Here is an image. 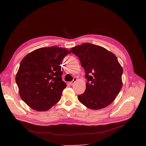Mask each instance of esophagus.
Returning <instances> with one entry per match:
<instances>
[{"label":"esophagus","mask_w":146,"mask_h":146,"mask_svg":"<svg viewBox=\"0 0 146 146\" xmlns=\"http://www.w3.org/2000/svg\"><path fill=\"white\" fill-rule=\"evenodd\" d=\"M77 78L76 77H74V78H73V81H70L69 83H70V85H73L74 83L77 81Z\"/></svg>","instance_id":"1"}]
</instances>
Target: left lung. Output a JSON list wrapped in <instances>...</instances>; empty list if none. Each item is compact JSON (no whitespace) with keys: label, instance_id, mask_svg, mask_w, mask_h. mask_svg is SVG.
I'll list each match as a JSON object with an SVG mask.
<instances>
[{"label":"left lung","instance_id":"8db88e82","mask_svg":"<svg viewBox=\"0 0 146 146\" xmlns=\"http://www.w3.org/2000/svg\"><path fill=\"white\" fill-rule=\"evenodd\" d=\"M70 51L79 58L87 80L86 91L78 95V100L92 110L110 105L122 86L123 70L116 56L89 43L73 47Z\"/></svg>","mask_w":146,"mask_h":146}]
</instances>
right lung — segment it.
Returning <instances> with one entry per match:
<instances>
[{
  "label": "right lung",
  "mask_w": 146,
  "mask_h": 146,
  "mask_svg": "<svg viewBox=\"0 0 146 146\" xmlns=\"http://www.w3.org/2000/svg\"><path fill=\"white\" fill-rule=\"evenodd\" d=\"M68 54V49L56 46L40 48L21 62L16 83L21 98L33 110H48L60 99L66 84L60 65Z\"/></svg>",
  "instance_id": "obj_1"
}]
</instances>
